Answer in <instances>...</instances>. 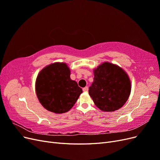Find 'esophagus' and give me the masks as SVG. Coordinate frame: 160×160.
I'll list each match as a JSON object with an SVG mask.
<instances>
[{
  "label": "esophagus",
  "instance_id": "1",
  "mask_svg": "<svg viewBox=\"0 0 160 160\" xmlns=\"http://www.w3.org/2000/svg\"><path fill=\"white\" fill-rule=\"evenodd\" d=\"M83 91H88V87H85V88H84L83 89Z\"/></svg>",
  "mask_w": 160,
  "mask_h": 160
}]
</instances>
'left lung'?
<instances>
[{
  "instance_id": "obj_1",
  "label": "left lung",
  "mask_w": 160,
  "mask_h": 160,
  "mask_svg": "<svg viewBox=\"0 0 160 160\" xmlns=\"http://www.w3.org/2000/svg\"><path fill=\"white\" fill-rule=\"evenodd\" d=\"M131 83L128 75L118 65L105 62L94 70L89 93L95 105L104 111L119 109L128 101Z\"/></svg>"
}]
</instances>
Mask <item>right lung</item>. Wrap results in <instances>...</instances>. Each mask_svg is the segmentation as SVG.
Listing matches in <instances>:
<instances>
[{"label":"right lung","mask_w":160,"mask_h":160,"mask_svg":"<svg viewBox=\"0 0 160 160\" xmlns=\"http://www.w3.org/2000/svg\"><path fill=\"white\" fill-rule=\"evenodd\" d=\"M83 92L70 78L65 63L51 64L43 69L36 81V93L41 105L48 111L63 113L70 110Z\"/></svg>","instance_id":"right-lung-1"}]
</instances>
